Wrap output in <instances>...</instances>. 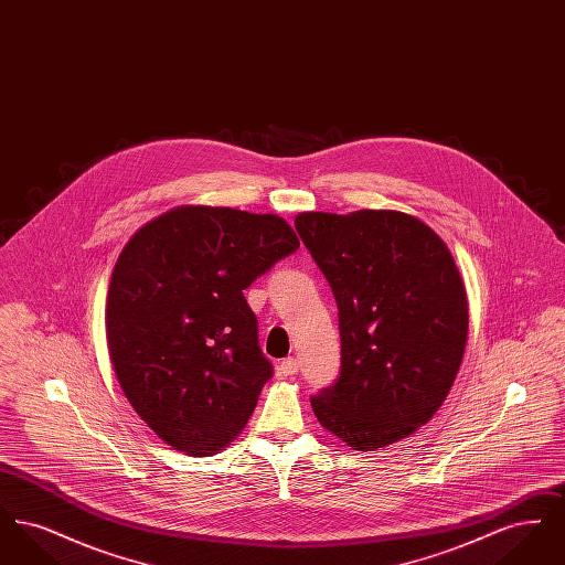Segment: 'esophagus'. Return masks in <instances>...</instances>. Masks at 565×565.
Here are the masks:
<instances>
[{"label":"esophagus","instance_id":"esophagus-1","mask_svg":"<svg viewBox=\"0 0 565 565\" xmlns=\"http://www.w3.org/2000/svg\"><path fill=\"white\" fill-rule=\"evenodd\" d=\"M298 369H300V362H298L296 358H286V360H281L279 366H277V371H279V375L281 376L296 375Z\"/></svg>","mask_w":565,"mask_h":565}]
</instances>
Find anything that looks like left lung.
Returning a JSON list of instances; mask_svg holds the SVG:
<instances>
[{
    "mask_svg": "<svg viewBox=\"0 0 565 565\" xmlns=\"http://www.w3.org/2000/svg\"><path fill=\"white\" fill-rule=\"evenodd\" d=\"M296 231L332 288L341 373L311 396L322 428L358 451L428 424L456 381L468 300L454 256L401 212H307Z\"/></svg>",
    "mask_w": 565,
    "mask_h": 565,
    "instance_id": "obj_1",
    "label": "left lung"
}]
</instances>
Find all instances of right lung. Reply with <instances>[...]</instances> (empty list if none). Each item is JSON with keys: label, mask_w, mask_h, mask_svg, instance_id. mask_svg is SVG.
Wrapping results in <instances>:
<instances>
[{"label": "right lung", "mask_w": 565, "mask_h": 565, "mask_svg": "<svg viewBox=\"0 0 565 565\" xmlns=\"http://www.w3.org/2000/svg\"><path fill=\"white\" fill-rule=\"evenodd\" d=\"M279 215L180 207L139 228L111 273L114 373L167 445L214 456L247 424L273 364L243 290L298 249Z\"/></svg>", "instance_id": "right-lung-1"}]
</instances>
